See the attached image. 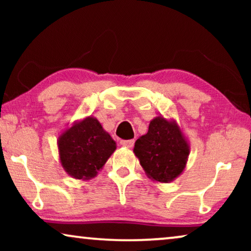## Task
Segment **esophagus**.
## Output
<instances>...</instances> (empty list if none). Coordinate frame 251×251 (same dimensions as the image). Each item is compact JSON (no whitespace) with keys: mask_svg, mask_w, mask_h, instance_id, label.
I'll return each mask as SVG.
<instances>
[{"mask_svg":"<svg viewBox=\"0 0 251 251\" xmlns=\"http://www.w3.org/2000/svg\"><path fill=\"white\" fill-rule=\"evenodd\" d=\"M133 143H135V140L133 139H121L120 140V144H121L122 146H126V147H132L133 146Z\"/></svg>","mask_w":251,"mask_h":251,"instance_id":"34e87169","label":"esophagus"}]
</instances>
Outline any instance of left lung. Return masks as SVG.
<instances>
[{
  "label": "left lung",
  "mask_w": 251,
  "mask_h": 251,
  "mask_svg": "<svg viewBox=\"0 0 251 251\" xmlns=\"http://www.w3.org/2000/svg\"><path fill=\"white\" fill-rule=\"evenodd\" d=\"M133 153L147 177L170 183L180 176L190 155V143L176 120L156 116L149 131L136 140Z\"/></svg>",
  "instance_id": "obj_1"
}]
</instances>
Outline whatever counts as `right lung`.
Returning <instances> with one entry per match:
<instances>
[{
    "label": "right lung",
    "instance_id": "obj_1",
    "mask_svg": "<svg viewBox=\"0 0 251 251\" xmlns=\"http://www.w3.org/2000/svg\"><path fill=\"white\" fill-rule=\"evenodd\" d=\"M61 167L75 179L97 176L116 150V143L94 116L77 120L57 140Z\"/></svg>",
    "mask_w": 251,
    "mask_h": 251
}]
</instances>
